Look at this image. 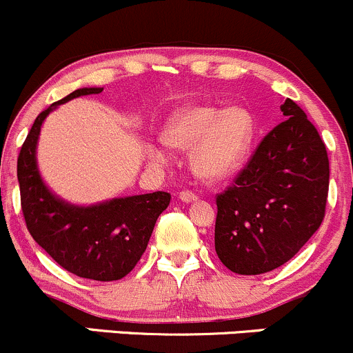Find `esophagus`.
Here are the masks:
<instances>
[{
    "label": "esophagus",
    "mask_w": 353,
    "mask_h": 353,
    "mask_svg": "<svg viewBox=\"0 0 353 353\" xmlns=\"http://www.w3.org/2000/svg\"><path fill=\"white\" fill-rule=\"evenodd\" d=\"M178 196H180L181 202H195L196 200V195L190 190H181L180 193H178Z\"/></svg>",
    "instance_id": "esophagus-1"
}]
</instances>
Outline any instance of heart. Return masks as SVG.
I'll use <instances>...</instances> for the list:
<instances>
[{
    "label": "heart",
    "instance_id": "heart-1",
    "mask_svg": "<svg viewBox=\"0 0 353 353\" xmlns=\"http://www.w3.org/2000/svg\"><path fill=\"white\" fill-rule=\"evenodd\" d=\"M163 139L180 150L193 147V172L207 180H222L234 175L248 158L254 139V119L242 108L192 105L166 121ZM150 157L160 165L168 160V153L160 146H151Z\"/></svg>",
    "mask_w": 353,
    "mask_h": 353
}]
</instances>
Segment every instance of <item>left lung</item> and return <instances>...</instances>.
I'll use <instances>...</instances> for the list:
<instances>
[{"mask_svg": "<svg viewBox=\"0 0 353 353\" xmlns=\"http://www.w3.org/2000/svg\"><path fill=\"white\" fill-rule=\"evenodd\" d=\"M225 190L215 195V252L237 274L283 266L321 225L328 196L327 148L294 101Z\"/></svg>", "mask_w": 353, "mask_h": 353, "instance_id": "obj_1", "label": "left lung"}]
</instances>
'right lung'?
Segmentation results:
<instances>
[{"instance_id":"1","label":"right lung","mask_w":353,"mask_h":353,"mask_svg":"<svg viewBox=\"0 0 353 353\" xmlns=\"http://www.w3.org/2000/svg\"><path fill=\"white\" fill-rule=\"evenodd\" d=\"M102 87L77 89L37 116L17 163L21 212L28 232L59 266L94 281H117L134 269L153 227L170 205L168 192L124 196L92 207H75L48 192L35 161L40 126L52 109Z\"/></svg>"}]
</instances>
